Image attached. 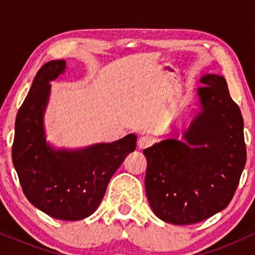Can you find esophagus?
I'll return each instance as SVG.
<instances>
[{
	"instance_id": "obj_1",
	"label": "esophagus",
	"mask_w": 255,
	"mask_h": 255,
	"mask_svg": "<svg viewBox=\"0 0 255 255\" xmlns=\"http://www.w3.org/2000/svg\"><path fill=\"white\" fill-rule=\"evenodd\" d=\"M152 142H153V140H152L151 136H140L139 140H137V147H139L140 150H144V148H147L148 146H151Z\"/></svg>"
}]
</instances>
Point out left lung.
<instances>
[{"label":"left lung","instance_id":"left-lung-1","mask_svg":"<svg viewBox=\"0 0 255 255\" xmlns=\"http://www.w3.org/2000/svg\"><path fill=\"white\" fill-rule=\"evenodd\" d=\"M201 110L183 133L144 150L145 189L158 218L194 224L224 210L246 165L244 119L227 81L216 74L200 79Z\"/></svg>","mask_w":255,"mask_h":255}]
</instances>
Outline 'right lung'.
Listing matches in <instances>:
<instances>
[{"instance_id": "1", "label": "right lung", "mask_w": 255, "mask_h": 255, "mask_svg": "<svg viewBox=\"0 0 255 255\" xmlns=\"http://www.w3.org/2000/svg\"><path fill=\"white\" fill-rule=\"evenodd\" d=\"M66 61H49L38 71L17 111L11 158L25 197L52 218L79 221L92 215L125 158L135 150L136 135L81 150H55L46 144L43 115L50 81Z\"/></svg>"}]
</instances>
